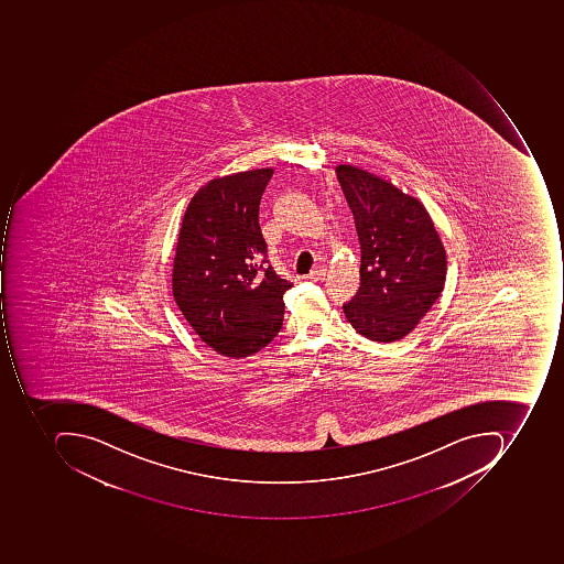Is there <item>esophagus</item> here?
Here are the masks:
<instances>
[{
	"instance_id": "34e87169",
	"label": "esophagus",
	"mask_w": 564,
	"mask_h": 564,
	"mask_svg": "<svg viewBox=\"0 0 564 564\" xmlns=\"http://www.w3.org/2000/svg\"><path fill=\"white\" fill-rule=\"evenodd\" d=\"M325 274H327V271H325L324 268L313 269L312 273L306 276V280L322 281L324 280Z\"/></svg>"
}]
</instances>
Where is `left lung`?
<instances>
[{
  "label": "left lung",
  "instance_id": "left-lung-1",
  "mask_svg": "<svg viewBox=\"0 0 564 564\" xmlns=\"http://www.w3.org/2000/svg\"><path fill=\"white\" fill-rule=\"evenodd\" d=\"M361 243V286L344 303L366 339L393 343L415 328L446 281V251L424 205L359 167L335 170Z\"/></svg>",
  "mask_w": 564,
  "mask_h": 564
}]
</instances>
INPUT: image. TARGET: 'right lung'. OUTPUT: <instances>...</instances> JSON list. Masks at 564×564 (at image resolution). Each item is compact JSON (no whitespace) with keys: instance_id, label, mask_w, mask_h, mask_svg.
Masks as SVG:
<instances>
[{"instance_id":"right-lung-1","label":"right lung","mask_w":564,"mask_h":564,"mask_svg":"<svg viewBox=\"0 0 564 564\" xmlns=\"http://www.w3.org/2000/svg\"><path fill=\"white\" fill-rule=\"evenodd\" d=\"M271 176L268 167L210 181L189 202L177 239L174 300L199 339L234 359L276 337L293 286L268 264L259 225Z\"/></svg>"}]
</instances>
